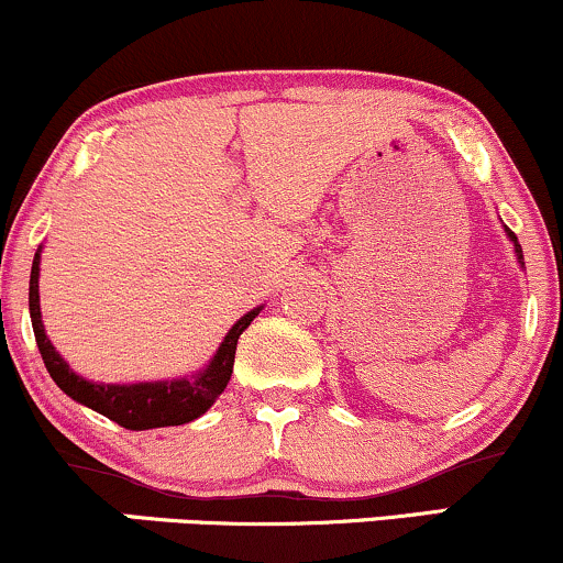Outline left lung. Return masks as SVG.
Wrapping results in <instances>:
<instances>
[{
    "mask_svg": "<svg viewBox=\"0 0 563 563\" xmlns=\"http://www.w3.org/2000/svg\"><path fill=\"white\" fill-rule=\"evenodd\" d=\"M506 235H509V239H511V243H514V254H517V260H519V264H521V267H525V262H521V260H525V256H521V246H519L517 235H514L509 228H506Z\"/></svg>",
    "mask_w": 563,
    "mask_h": 563,
    "instance_id": "1",
    "label": "left lung"
}]
</instances>
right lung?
I'll use <instances>...</instances> for the list:
<instances>
[{"label":"right lung","mask_w":563,"mask_h":563,"mask_svg":"<svg viewBox=\"0 0 563 563\" xmlns=\"http://www.w3.org/2000/svg\"><path fill=\"white\" fill-rule=\"evenodd\" d=\"M42 252V249H38ZM33 256L31 267V286H29V309L36 346L42 351V358L49 369L52 380L59 390H65L73 401L99 411L112 422H118L125 430H152V428H170V424H186L201 417L217 401L233 375L235 346L243 330L252 324L262 307L241 317L233 328L228 330L225 341L220 343L212 362L207 364L199 375L180 377V380H159V383H133V385H110V383H91L86 377L76 375L70 364L57 354L52 341L44 333L42 307H38V254Z\"/></svg>","instance_id":"right-lung-1"}]
</instances>
